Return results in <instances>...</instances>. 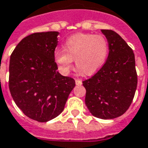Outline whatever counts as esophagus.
Returning <instances> with one entry per match:
<instances>
[{
	"instance_id": "obj_1",
	"label": "esophagus",
	"mask_w": 148,
	"mask_h": 148,
	"mask_svg": "<svg viewBox=\"0 0 148 148\" xmlns=\"http://www.w3.org/2000/svg\"><path fill=\"white\" fill-rule=\"evenodd\" d=\"M75 83H76L77 85H82V80L80 79H75Z\"/></svg>"
}]
</instances>
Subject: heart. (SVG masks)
<instances>
[{"label":"heart","mask_w":148,"mask_h":148,"mask_svg":"<svg viewBox=\"0 0 148 148\" xmlns=\"http://www.w3.org/2000/svg\"><path fill=\"white\" fill-rule=\"evenodd\" d=\"M109 51L107 38L101 34H77L66 40L63 50L54 52V60L60 71L69 74L73 66V60L78 71L86 75L96 73L104 64Z\"/></svg>","instance_id":"obj_1"}]
</instances>
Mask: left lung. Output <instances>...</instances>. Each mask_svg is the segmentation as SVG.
I'll return each mask as SVG.
<instances>
[{
	"label": "left lung",
	"mask_w": 148,
	"mask_h": 148,
	"mask_svg": "<svg viewBox=\"0 0 148 148\" xmlns=\"http://www.w3.org/2000/svg\"><path fill=\"white\" fill-rule=\"evenodd\" d=\"M108 39V60L96 74L82 82L86 89L85 104L93 116L112 119L126 111L137 86L135 56L121 36L110 29H101Z\"/></svg>",
	"instance_id": "obj_1"
}]
</instances>
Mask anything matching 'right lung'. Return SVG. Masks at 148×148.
I'll use <instances>...</instances> for the list:
<instances>
[{
	"label": "right lung",
	"instance_id": "1",
	"mask_svg": "<svg viewBox=\"0 0 148 148\" xmlns=\"http://www.w3.org/2000/svg\"><path fill=\"white\" fill-rule=\"evenodd\" d=\"M56 31L34 33L24 38L11 55L9 90L28 118L46 122L57 117L75 86L72 77L57 71L54 60Z\"/></svg>",
	"mask_w": 148,
	"mask_h": 148
}]
</instances>
